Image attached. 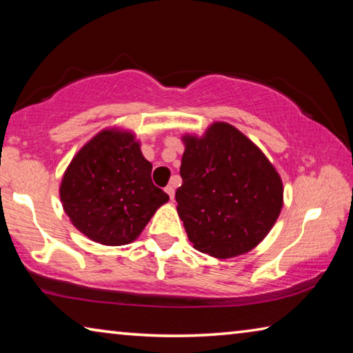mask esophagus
<instances>
[{
	"instance_id": "34e87169",
	"label": "esophagus",
	"mask_w": 353,
	"mask_h": 353,
	"mask_svg": "<svg viewBox=\"0 0 353 353\" xmlns=\"http://www.w3.org/2000/svg\"><path fill=\"white\" fill-rule=\"evenodd\" d=\"M165 191H166V193H168V196H170V199H171V201L174 199V185H168V187L165 188Z\"/></svg>"
}]
</instances>
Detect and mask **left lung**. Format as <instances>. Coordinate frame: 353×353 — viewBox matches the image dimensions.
Masks as SVG:
<instances>
[{
	"label": "left lung",
	"instance_id": "8db88e82",
	"mask_svg": "<svg viewBox=\"0 0 353 353\" xmlns=\"http://www.w3.org/2000/svg\"><path fill=\"white\" fill-rule=\"evenodd\" d=\"M177 213L194 249L230 259L254 249L283 205L279 172L246 135L213 123L204 137H183Z\"/></svg>",
	"mask_w": 353,
	"mask_h": 353
}]
</instances>
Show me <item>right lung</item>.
I'll list each match as a JSON object with an SVG mask.
<instances>
[{
	"mask_svg": "<svg viewBox=\"0 0 353 353\" xmlns=\"http://www.w3.org/2000/svg\"><path fill=\"white\" fill-rule=\"evenodd\" d=\"M152 165L134 134L107 129L71 160L61 183L65 213L77 230L105 246L134 241L170 196L155 187Z\"/></svg>",
	"mask_w": 353,
	"mask_h": 353,
	"instance_id": "1",
	"label": "right lung"
}]
</instances>
